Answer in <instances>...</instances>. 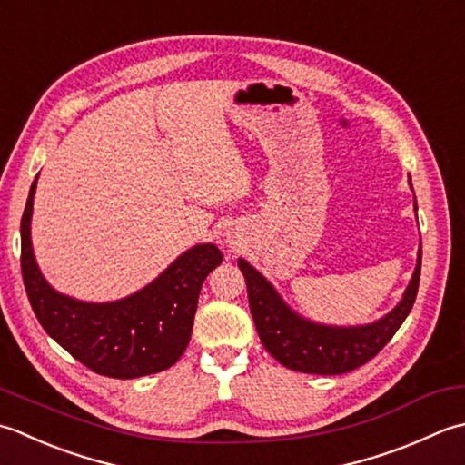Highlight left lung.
I'll return each mask as SVG.
<instances>
[{"instance_id": "left-lung-1", "label": "left lung", "mask_w": 465, "mask_h": 465, "mask_svg": "<svg viewBox=\"0 0 465 465\" xmlns=\"http://www.w3.org/2000/svg\"><path fill=\"white\" fill-rule=\"evenodd\" d=\"M239 267L244 274L251 312L264 349L292 371L341 375L373 359L410 315L420 287L421 249L400 305L375 323L357 327H331L299 317L257 269L244 259H239Z\"/></svg>"}]
</instances>
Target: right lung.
Segmentation results:
<instances>
[{
  "mask_svg": "<svg viewBox=\"0 0 465 465\" xmlns=\"http://www.w3.org/2000/svg\"><path fill=\"white\" fill-rule=\"evenodd\" d=\"M37 176L22 216V274L37 321L54 341L94 373L134 379L173 367L191 341L206 274L223 262L214 244L180 254L150 285L112 302H84L50 287L32 249Z\"/></svg>",
  "mask_w": 465,
  "mask_h": 465,
  "instance_id": "obj_1",
  "label": "right lung"
}]
</instances>
